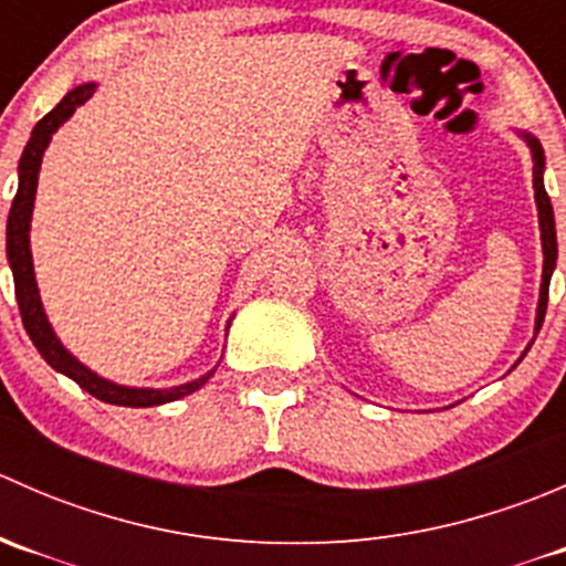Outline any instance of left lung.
Returning a JSON list of instances; mask_svg holds the SVG:
<instances>
[{
	"mask_svg": "<svg viewBox=\"0 0 566 566\" xmlns=\"http://www.w3.org/2000/svg\"><path fill=\"white\" fill-rule=\"evenodd\" d=\"M523 139L528 142L531 156H534V199H536V210H539V232H542V254H545V265H542V287H539V306H536V325L534 331L539 334L542 319H545V310H547V287H551V276L553 268H556V256H558V247H556V221H553V205L551 197L545 191V182H542V172H545V153H542V145L534 139L531 134H521ZM531 347V345H528ZM526 347V353H528ZM523 353V356H526Z\"/></svg>",
	"mask_w": 566,
	"mask_h": 566,
	"instance_id": "obj_1",
	"label": "left lung"
}]
</instances>
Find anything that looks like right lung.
<instances>
[{
	"mask_svg": "<svg viewBox=\"0 0 566 566\" xmlns=\"http://www.w3.org/2000/svg\"><path fill=\"white\" fill-rule=\"evenodd\" d=\"M95 93V84H82V87L71 90L65 98L60 101L32 130L30 142H27L24 153H21L19 161V191H15L13 208L8 216V262L13 268V282H15V301H19L21 319H24V328L30 334L32 345L38 347L40 356L45 358L51 369L67 375L71 380H76L84 391L93 394L95 399L108 405H125V408H153V405L175 402V399L188 397L205 386L210 380V375L216 369H210L202 378L191 380V384L172 386V389H130V386L112 384V380L101 378L93 369L84 367L78 358H73L71 353L62 347V342L56 339L54 328H51L49 317H45L43 304H40L38 282H35V268H32V251H30V221H32V208H35V191H38V172L40 161H43V153L49 147L51 134L76 112V106L87 104L90 95Z\"/></svg>",
	"mask_w": 566,
	"mask_h": 566,
	"instance_id": "add662e5",
	"label": "right lung"
}]
</instances>
